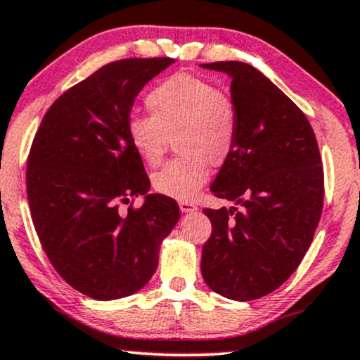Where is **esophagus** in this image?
<instances>
[{"label": "esophagus", "instance_id": "34e87169", "mask_svg": "<svg viewBox=\"0 0 360 360\" xmlns=\"http://www.w3.org/2000/svg\"><path fill=\"white\" fill-rule=\"evenodd\" d=\"M179 205H180L181 213H191V212H195V210H197V205L188 202V200H184V202H180Z\"/></svg>", "mask_w": 360, "mask_h": 360}]
</instances>
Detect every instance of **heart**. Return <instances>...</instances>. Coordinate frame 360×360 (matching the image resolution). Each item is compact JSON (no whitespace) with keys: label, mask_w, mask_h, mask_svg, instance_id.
<instances>
[{"label":"heart","mask_w":360,"mask_h":360,"mask_svg":"<svg viewBox=\"0 0 360 360\" xmlns=\"http://www.w3.org/2000/svg\"><path fill=\"white\" fill-rule=\"evenodd\" d=\"M152 117L137 115L127 124L135 153L147 165L162 162L175 137L179 158L158 170L152 185L158 193L190 200L207 184L210 165L220 167L235 150L240 112L217 84L180 72L153 87L146 97Z\"/></svg>","instance_id":"b5f03b06"}]
</instances>
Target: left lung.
Listing matches in <instances>:
<instances>
[{
  "label": "left lung",
  "mask_w": 360,
  "mask_h": 360,
  "mask_svg": "<svg viewBox=\"0 0 360 360\" xmlns=\"http://www.w3.org/2000/svg\"><path fill=\"white\" fill-rule=\"evenodd\" d=\"M202 68L231 77L240 112L235 150L210 186L240 208L203 210L212 236L202 274L228 300L253 301L281 286L309 250L323 213V162L309 120L258 69L238 60Z\"/></svg>",
  "instance_id": "obj_1"
}]
</instances>
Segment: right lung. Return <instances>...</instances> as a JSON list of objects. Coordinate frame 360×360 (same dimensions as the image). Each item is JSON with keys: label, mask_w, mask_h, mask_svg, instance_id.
Listing matches in <instances>:
<instances>
[{"label": "right lung", "mask_w": 360, "mask_h": 360, "mask_svg": "<svg viewBox=\"0 0 360 360\" xmlns=\"http://www.w3.org/2000/svg\"><path fill=\"white\" fill-rule=\"evenodd\" d=\"M174 63L105 64L54 101L32 140L26 188L36 233L59 276L92 300L146 286L180 218L174 198L147 193L150 180L127 135L135 97ZM139 194L146 195L142 207L120 212Z\"/></svg>", "instance_id": "1"}]
</instances>
